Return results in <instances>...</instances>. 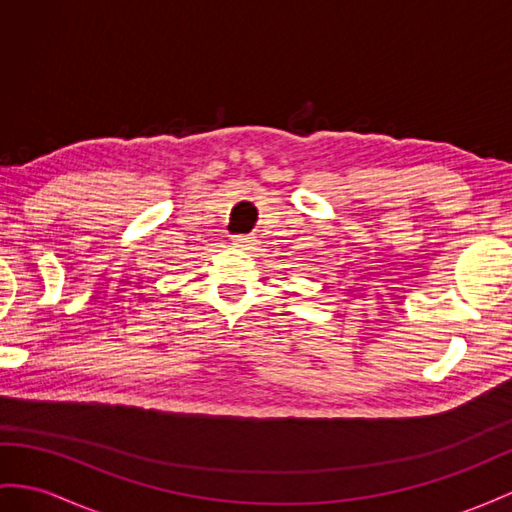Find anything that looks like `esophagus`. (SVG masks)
<instances>
[{
  "label": "esophagus",
  "mask_w": 512,
  "mask_h": 512,
  "mask_svg": "<svg viewBox=\"0 0 512 512\" xmlns=\"http://www.w3.org/2000/svg\"><path fill=\"white\" fill-rule=\"evenodd\" d=\"M231 242H233V246H242V248H251L253 246V238L251 235H233L231 238Z\"/></svg>",
  "instance_id": "esophagus-1"
}]
</instances>
